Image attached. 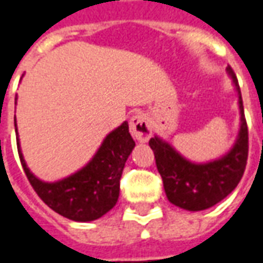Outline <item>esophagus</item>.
Listing matches in <instances>:
<instances>
[{"label":"esophagus","instance_id":"esophagus-1","mask_svg":"<svg viewBox=\"0 0 263 263\" xmlns=\"http://www.w3.org/2000/svg\"><path fill=\"white\" fill-rule=\"evenodd\" d=\"M129 129L138 142H148L152 137V126L149 124L148 117L142 112H138L129 121Z\"/></svg>","mask_w":263,"mask_h":263}]
</instances>
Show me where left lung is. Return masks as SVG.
I'll return each instance as SVG.
<instances>
[{
    "instance_id": "8db88e82",
    "label": "left lung",
    "mask_w": 263,
    "mask_h": 263,
    "mask_svg": "<svg viewBox=\"0 0 263 263\" xmlns=\"http://www.w3.org/2000/svg\"><path fill=\"white\" fill-rule=\"evenodd\" d=\"M227 73L238 92L239 131L232 148L221 158L205 163H194L177 152L171 143L154 137L149 141L156 159L167 200L180 209L201 211L210 209L231 193L241 180L248 159V126L238 80L228 66Z\"/></svg>"
}]
</instances>
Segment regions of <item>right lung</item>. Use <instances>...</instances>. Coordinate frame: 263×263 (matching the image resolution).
Listing matches in <instances>:
<instances>
[{"instance_id": "add662e5", "label": "right lung", "mask_w": 263, "mask_h": 263, "mask_svg": "<svg viewBox=\"0 0 263 263\" xmlns=\"http://www.w3.org/2000/svg\"><path fill=\"white\" fill-rule=\"evenodd\" d=\"M15 121V131L16 120ZM18 154L28 180L43 203L58 214L73 221H94L114 207L120 196V179L124 166L135 148L128 122L111 131L92 159L73 175L58 180L43 182L26 166L16 138Z\"/></svg>"}]
</instances>
